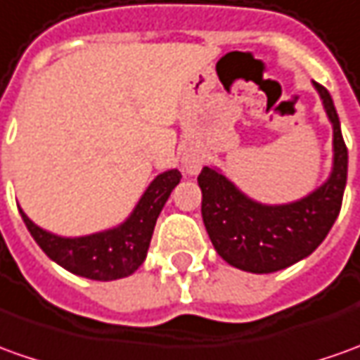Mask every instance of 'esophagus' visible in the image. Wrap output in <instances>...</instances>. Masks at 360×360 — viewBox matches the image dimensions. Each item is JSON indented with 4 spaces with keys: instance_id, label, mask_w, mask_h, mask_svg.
<instances>
[{
    "instance_id": "esophagus-1",
    "label": "esophagus",
    "mask_w": 360,
    "mask_h": 360,
    "mask_svg": "<svg viewBox=\"0 0 360 360\" xmlns=\"http://www.w3.org/2000/svg\"><path fill=\"white\" fill-rule=\"evenodd\" d=\"M183 165H185V171H187V173H197V171H199V161H195L193 158H185V160H183Z\"/></svg>"
}]
</instances>
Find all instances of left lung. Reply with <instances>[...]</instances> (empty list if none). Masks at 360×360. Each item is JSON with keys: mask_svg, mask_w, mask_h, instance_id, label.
I'll return each mask as SVG.
<instances>
[{"mask_svg": "<svg viewBox=\"0 0 360 360\" xmlns=\"http://www.w3.org/2000/svg\"><path fill=\"white\" fill-rule=\"evenodd\" d=\"M333 124V171L321 187L290 205L248 199L221 171L202 167V222L222 260L252 274H272L300 262L325 240L339 217L347 185V146L333 98L314 82Z\"/></svg>", "mask_w": 360, "mask_h": 360, "instance_id": "left-lung-1", "label": "left lung"}]
</instances>
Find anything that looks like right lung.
Listing matches in <instances>:
<instances>
[{
	"mask_svg": "<svg viewBox=\"0 0 360 360\" xmlns=\"http://www.w3.org/2000/svg\"><path fill=\"white\" fill-rule=\"evenodd\" d=\"M179 181L181 173L177 169L158 175L139 199L128 221L116 229L90 236L63 238L39 229L21 209L19 212L31 236L53 262L88 280L110 282L126 278L143 264L158 217Z\"/></svg>",
	"mask_w": 360,
	"mask_h": 360,
	"instance_id": "right-lung-1",
	"label": "right lung"
}]
</instances>
